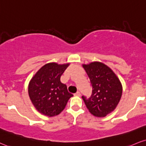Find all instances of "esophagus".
<instances>
[{"label":"esophagus","instance_id":"34e87169","mask_svg":"<svg viewBox=\"0 0 146 146\" xmlns=\"http://www.w3.org/2000/svg\"><path fill=\"white\" fill-rule=\"evenodd\" d=\"M74 95L75 96H80L81 94H80V92H77L76 93H75V94H74Z\"/></svg>","mask_w":146,"mask_h":146}]
</instances>
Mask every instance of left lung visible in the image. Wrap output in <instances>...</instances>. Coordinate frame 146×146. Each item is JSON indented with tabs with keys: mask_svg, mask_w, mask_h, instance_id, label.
I'll return each instance as SVG.
<instances>
[{
	"mask_svg": "<svg viewBox=\"0 0 146 146\" xmlns=\"http://www.w3.org/2000/svg\"><path fill=\"white\" fill-rule=\"evenodd\" d=\"M92 88L89 98L82 96L86 106L92 115L105 117L115 110L122 94L120 80L109 66L100 62L83 64Z\"/></svg>",
	"mask_w": 146,
	"mask_h": 146,
	"instance_id": "1",
	"label": "left lung"
}]
</instances>
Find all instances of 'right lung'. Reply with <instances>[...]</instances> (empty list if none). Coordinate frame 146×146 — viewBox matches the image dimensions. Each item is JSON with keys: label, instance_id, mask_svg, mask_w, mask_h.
<instances>
[{"label": "right lung", "instance_id": "add662e5", "mask_svg": "<svg viewBox=\"0 0 146 146\" xmlns=\"http://www.w3.org/2000/svg\"><path fill=\"white\" fill-rule=\"evenodd\" d=\"M68 65L69 63H47L30 81L29 97L35 108L43 115L49 117L58 115L73 96L60 82L61 75Z\"/></svg>", "mask_w": 146, "mask_h": 146}]
</instances>
